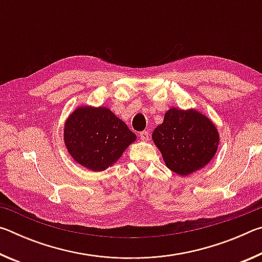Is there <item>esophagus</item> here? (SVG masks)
Segmentation results:
<instances>
[{"instance_id":"obj_1","label":"esophagus","mask_w":262,"mask_h":262,"mask_svg":"<svg viewBox=\"0 0 262 262\" xmlns=\"http://www.w3.org/2000/svg\"><path fill=\"white\" fill-rule=\"evenodd\" d=\"M140 137L142 141H148L149 140V133L147 130H143L140 133Z\"/></svg>"}]
</instances>
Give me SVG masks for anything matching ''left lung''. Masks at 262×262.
Wrapping results in <instances>:
<instances>
[{"label":"left lung","mask_w":262,"mask_h":262,"mask_svg":"<svg viewBox=\"0 0 262 262\" xmlns=\"http://www.w3.org/2000/svg\"><path fill=\"white\" fill-rule=\"evenodd\" d=\"M152 140L166 166L180 176H188L215 156L220 136L206 115L195 110L172 107L155 128Z\"/></svg>","instance_id":"1"}]
</instances>
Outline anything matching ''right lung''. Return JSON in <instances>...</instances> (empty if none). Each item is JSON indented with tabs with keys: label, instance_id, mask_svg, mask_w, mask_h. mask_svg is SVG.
Wrapping results in <instances>:
<instances>
[{
	"label": "right lung",
	"instance_id": "right-lung-1",
	"mask_svg": "<svg viewBox=\"0 0 262 262\" xmlns=\"http://www.w3.org/2000/svg\"><path fill=\"white\" fill-rule=\"evenodd\" d=\"M136 140L122 120L106 107H79L64 125V143L78 164L104 171Z\"/></svg>",
	"mask_w": 262,
	"mask_h": 262
}]
</instances>
